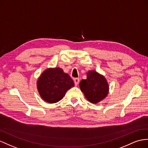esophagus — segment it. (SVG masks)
<instances>
[{"mask_svg": "<svg viewBox=\"0 0 148 148\" xmlns=\"http://www.w3.org/2000/svg\"><path fill=\"white\" fill-rule=\"evenodd\" d=\"M74 84L75 86H77L79 82V78H74Z\"/></svg>", "mask_w": 148, "mask_h": 148, "instance_id": "1", "label": "esophagus"}]
</instances>
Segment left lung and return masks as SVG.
Returning a JSON list of instances; mask_svg holds the SVG:
<instances>
[{
	"instance_id": "obj_1",
	"label": "left lung",
	"mask_w": 148,
	"mask_h": 148,
	"mask_svg": "<svg viewBox=\"0 0 148 148\" xmlns=\"http://www.w3.org/2000/svg\"><path fill=\"white\" fill-rule=\"evenodd\" d=\"M79 87L86 99L93 104L103 100L109 92L107 80L103 75L95 71H89L87 73V79L81 80Z\"/></svg>"
}]
</instances>
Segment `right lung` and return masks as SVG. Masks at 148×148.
<instances>
[{"instance_id": "obj_1", "label": "right lung", "mask_w": 148, "mask_h": 148, "mask_svg": "<svg viewBox=\"0 0 148 148\" xmlns=\"http://www.w3.org/2000/svg\"><path fill=\"white\" fill-rule=\"evenodd\" d=\"M74 86L69 75L60 67L45 69L37 81V88L40 97L49 103L61 100L67 92Z\"/></svg>"}]
</instances>
